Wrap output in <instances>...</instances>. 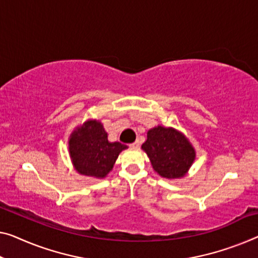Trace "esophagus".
Masks as SVG:
<instances>
[{
  "label": "esophagus",
  "mask_w": 258,
  "mask_h": 258,
  "mask_svg": "<svg viewBox=\"0 0 258 258\" xmlns=\"http://www.w3.org/2000/svg\"><path fill=\"white\" fill-rule=\"evenodd\" d=\"M130 147H131V148H133V149H138V148L140 147L139 141H136V142H133V144H131V145H130Z\"/></svg>",
  "instance_id": "34e87169"
}]
</instances>
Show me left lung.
Segmentation results:
<instances>
[{
  "label": "left lung",
  "mask_w": 258,
  "mask_h": 258,
  "mask_svg": "<svg viewBox=\"0 0 258 258\" xmlns=\"http://www.w3.org/2000/svg\"><path fill=\"white\" fill-rule=\"evenodd\" d=\"M141 148L157 174L167 178L183 177L195 161V149L182 133L157 126L148 131Z\"/></svg>",
  "instance_id": "1"
}]
</instances>
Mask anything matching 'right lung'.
Masks as SVG:
<instances>
[{
    "label": "right lung",
    "instance_id": "right-lung-1",
    "mask_svg": "<svg viewBox=\"0 0 258 258\" xmlns=\"http://www.w3.org/2000/svg\"><path fill=\"white\" fill-rule=\"evenodd\" d=\"M127 148L120 142H110L99 121L88 120L75 130L69 139V154L80 174L105 177L113 168L119 153Z\"/></svg>",
    "mask_w": 258,
    "mask_h": 258
}]
</instances>
